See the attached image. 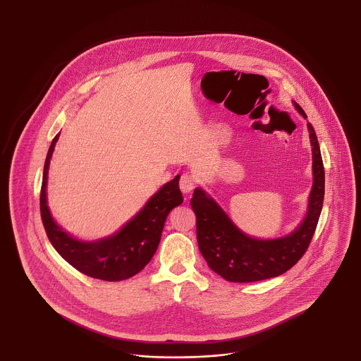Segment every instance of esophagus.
I'll return each mask as SVG.
<instances>
[{
  "instance_id": "1",
  "label": "esophagus",
  "mask_w": 361,
  "mask_h": 361,
  "mask_svg": "<svg viewBox=\"0 0 361 361\" xmlns=\"http://www.w3.org/2000/svg\"><path fill=\"white\" fill-rule=\"evenodd\" d=\"M195 185H196V181H195L193 176H190L188 173H184L181 176V178H180V189H181L183 193L192 192L193 188H195Z\"/></svg>"
}]
</instances>
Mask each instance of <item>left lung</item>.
<instances>
[{
  "label": "left lung",
  "mask_w": 361,
  "mask_h": 361,
  "mask_svg": "<svg viewBox=\"0 0 361 361\" xmlns=\"http://www.w3.org/2000/svg\"><path fill=\"white\" fill-rule=\"evenodd\" d=\"M299 114L307 119L299 104ZM312 146V188L309 209L299 227L283 238L257 240L243 234L203 189L196 188L190 206L196 215V235L208 267L233 283H252L283 275L303 257L315 233L325 196V171L315 131L307 123Z\"/></svg>",
  "instance_id": "8db88e82"
}]
</instances>
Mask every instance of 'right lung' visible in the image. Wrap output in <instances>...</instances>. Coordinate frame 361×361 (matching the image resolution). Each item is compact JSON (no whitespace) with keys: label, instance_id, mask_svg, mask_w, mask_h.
Listing matches in <instances>:
<instances>
[{"label":"right lung","instance_id":"right-lung-1","mask_svg":"<svg viewBox=\"0 0 361 361\" xmlns=\"http://www.w3.org/2000/svg\"><path fill=\"white\" fill-rule=\"evenodd\" d=\"M58 137L59 134L52 139L46 157L40 189V216L54 249L71 267L93 279L121 281L137 275L154 256L169 212L183 203L178 187L180 176H176L153 195L116 234L96 242L75 240L55 224L47 206V174Z\"/></svg>","mask_w":361,"mask_h":361}]
</instances>
